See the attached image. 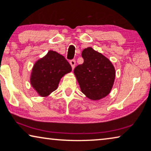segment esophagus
<instances>
[{
	"label": "esophagus",
	"mask_w": 151,
	"mask_h": 151,
	"mask_svg": "<svg viewBox=\"0 0 151 151\" xmlns=\"http://www.w3.org/2000/svg\"><path fill=\"white\" fill-rule=\"evenodd\" d=\"M69 63H70V65H71V66L72 69H73L74 68H75V66H76V60H71L70 61Z\"/></svg>",
	"instance_id": "esophagus-1"
}]
</instances>
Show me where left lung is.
<instances>
[{"label":"left lung","instance_id":"8db88e82","mask_svg":"<svg viewBox=\"0 0 151 151\" xmlns=\"http://www.w3.org/2000/svg\"><path fill=\"white\" fill-rule=\"evenodd\" d=\"M84 63L74 69L81 91L92 100H100L110 93L114 83L115 70L113 64L92 47L82 52Z\"/></svg>","mask_w":151,"mask_h":151}]
</instances>
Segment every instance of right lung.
Masks as SVG:
<instances>
[{"label":"right lung","instance_id":"add662e5","mask_svg":"<svg viewBox=\"0 0 151 151\" xmlns=\"http://www.w3.org/2000/svg\"><path fill=\"white\" fill-rule=\"evenodd\" d=\"M71 70L63 55L50 50L34 64L31 73V84L39 96L47 97L57 89L61 78Z\"/></svg>","mask_w":151,"mask_h":151}]
</instances>
